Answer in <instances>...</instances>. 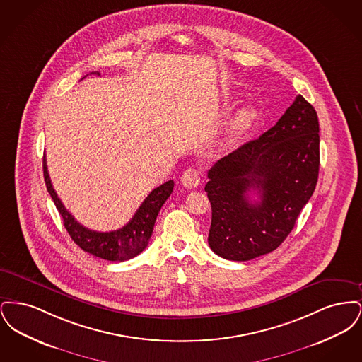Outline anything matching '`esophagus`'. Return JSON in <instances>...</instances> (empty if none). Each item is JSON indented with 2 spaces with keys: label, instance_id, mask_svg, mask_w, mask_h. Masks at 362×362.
<instances>
[{
  "label": "esophagus",
  "instance_id": "obj_1",
  "mask_svg": "<svg viewBox=\"0 0 362 362\" xmlns=\"http://www.w3.org/2000/svg\"><path fill=\"white\" fill-rule=\"evenodd\" d=\"M180 180H182V183H183V186L186 189H197L199 186V183H201V175H199L198 170L189 168V170H186L183 173Z\"/></svg>",
  "mask_w": 362,
  "mask_h": 362
}]
</instances>
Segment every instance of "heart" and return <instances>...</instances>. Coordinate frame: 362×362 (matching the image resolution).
Masks as SVG:
<instances>
[{
	"label": "heart",
	"mask_w": 362,
	"mask_h": 362,
	"mask_svg": "<svg viewBox=\"0 0 362 362\" xmlns=\"http://www.w3.org/2000/svg\"><path fill=\"white\" fill-rule=\"evenodd\" d=\"M257 118H258V111L255 107H252V105L244 107L238 112V115L232 122V134L236 137L243 132L248 130Z\"/></svg>",
	"instance_id": "obj_1"
}]
</instances>
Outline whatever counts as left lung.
<instances>
[{"instance_id": "8db88e82", "label": "left lung", "mask_w": 362, "mask_h": 362, "mask_svg": "<svg viewBox=\"0 0 362 362\" xmlns=\"http://www.w3.org/2000/svg\"><path fill=\"white\" fill-rule=\"evenodd\" d=\"M319 142L317 114L298 95L270 130L209 170L213 252L243 262L281 245L316 187ZM250 190L261 198L254 204Z\"/></svg>"}]
</instances>
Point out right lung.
<instances>
[{"label":"right lung","instance_id":"add662e5","mask_svg":"<svg viewBox=\"0 0 362 362\" xmlns=\"http://www.w3.org/2000/svg\"><path fill=\"white\" fill-rule=\"evenodd\" d=\"M43 175L47 191L52 195L71 240L88 254L112 262L134 258L145 250L152 236L157 214L173 189V180L165 182L145 198L133 218L123 228L112 232H96L77 223L58 198L55 189H52L46 165V156H43Z\"/></svg>","mask_w":362,"mask_h":362}]
</instances>
